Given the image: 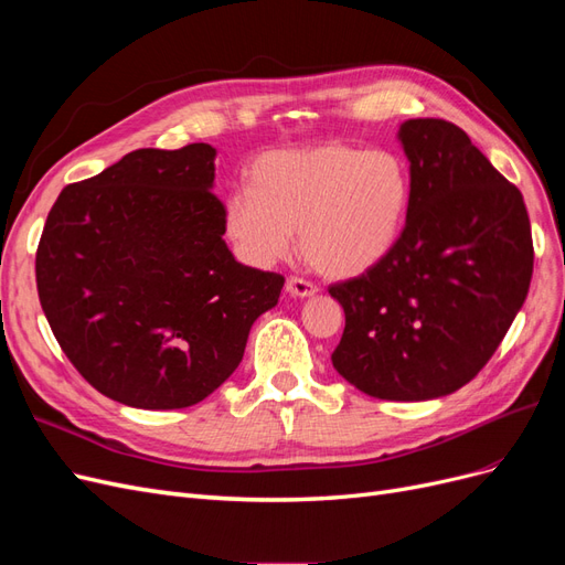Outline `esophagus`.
I'll list each match as a JSON object with an SVG mask.
<instances>
[{"label":"esophagus","instance_id":"obj_1","mask_svg":"<svg viewBox=\"0 0 565 565\" xmlns=\"http://www.w3.org/2000/svg\"><path fill=\"white\" fill-rule=\"evenodd\" d=\"M285 289H287V295L299 297V299L313 297L318 292V287L313 282H309V280H303V278H287Z\"/></svg>","mask_w":565,"mask_h":565}]
</instances>
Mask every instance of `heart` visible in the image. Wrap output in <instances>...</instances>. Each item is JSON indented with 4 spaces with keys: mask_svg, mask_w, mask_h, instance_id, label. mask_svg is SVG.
<instances>
[{
    "mask_svg": "<svg viewBox=\"0 0 565 565\" xmlns=\"http://www.w3.org/2000/svg\"><path fill=\"white\" fill-rule=\"evenodd\" d=\"M413 198L407 162L386 148L349 143L273 150L252 167V185L226 200L224 226L237 256L270 268L295 249L318 273L355 278L398 245Z\"/></svg>",
    "mask_w": 565,
    "mask_h": 565,
    "instance_id": "heart-1",
    "label": "heart"
}]
</instances>
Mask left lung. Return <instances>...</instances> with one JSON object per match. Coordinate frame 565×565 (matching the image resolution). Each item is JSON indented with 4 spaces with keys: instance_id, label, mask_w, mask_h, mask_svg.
<instances>
[{
    "instance_id": "1",
    "label": "left lung",
    "mask_w": 565,
    "mask_h": 565,
    "mask_svg": "<svg viewBox=\"0 0 565 565\" xmlns=\"http://www.w3.org/2000/svg\"><path fill=\"white\" fill-rule=\"evenodd\" d=\"M413 198L386 259L330 295L347 328L334 370L382 401H431L471 382L527 297L533 235L519 188L446 119H407Z\"/></svg>"
}]
</instances>
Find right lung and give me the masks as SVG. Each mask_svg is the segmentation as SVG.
I'll return each instance as SVG.
<instances>
[{"label":"right lung","mask_w":565,"mask_h":565,"mask_svg":"<svg viewBox=\"0 0 565 565\" xmlns=\"http://www.w3.org/2000/svg\"><path fill=\"white\" fill-rule=\"evenodd\" d=\"M210 143L141 148L65 185L38 247L56 341L104 396L143 409L195 405L241 365L285 278L235 262Z\"/></svg>","instance_id":"1"}]
</instances>
